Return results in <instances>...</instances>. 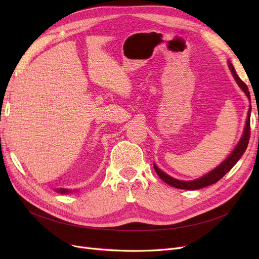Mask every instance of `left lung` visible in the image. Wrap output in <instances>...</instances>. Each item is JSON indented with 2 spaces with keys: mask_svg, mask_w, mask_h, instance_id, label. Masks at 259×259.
Returning a JSON list of instances; mask_svg holds the SVG:
<instances>
[{
  "mask_svg": "<svg viewBox=\"0 0 259 259\" xmlns=\"http://www.w3.org/2000/svg\"><path fill=\"white\" fill-rule=\"evenodd\" d=\"M229 68H230L231 72L234 76V79H236V81L238 82L239 86L242 89V91L245 93V95L247 96V98L250 100L249 92H248L246 84L240 79L231 62H229ZM249 137H250V108H249L248 114H247L244 133H243V136L239 142V144L237 145L236 148H234V150L232 151V153L221 164V165L217 166L215 169H213L211 171H209V173L206 174L205 176H203L199 179L191 180V182H184V180H178V179H175L173 177L168 176L167 174L164 173V171H162L158 166H156L155 164L153 166H154L156 174H158L159 177L163 180V182H165L166 184L173 186L175 188H178V189L198 190V189H201V188H204V187H207L209 185H213V184L217 183L219 179H222L234 165H236V163L240 160L242 154L244 153V151L246 150L248 142H249Z\"/></svg>",
  "mask_w": 259,
  "mask_h": 259,
  "instance_id": "8db88e82",
  "label": "left lung"
}]
</instances>
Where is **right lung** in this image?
<instances>
[{
	"mask_svg": "<svg viewBox=\"0 0 259 259\" xmlns=\"http://www.w3.org/2000/svg\"><path fill=\"white\" fill-rule=\"evenodd\" d=\"M58 192H60V193H68V192H70L69 190H67V189H58L57 190Z\"/></svg>",
	"mask_w": 259,
	"mask_h": 259,
	"instance_id": "1",
	"label": "right lung"
}]
</instances>
